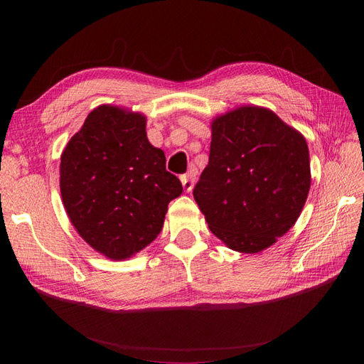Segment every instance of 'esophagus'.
Returning a JSON list of instances; mask_svg holds the SVG:
<instances>
[{
  "mask_svg": "<svg viewBox=\"0 0 364 364\" xmlns=\"http://www.w3.org/2000/svg\"><path fill=\"white\" fill-rule=\"evenodd\" d=\"M194 179H196V171L191 168L188 173L181 176V182H182V186L185 191H191L193 186H194Z\"/></svg>",
  "mask_w": 364,
  "mask_h": 364,
  "instance_id": "obj_1",
  "label": "esophagus"
}]
</instances>
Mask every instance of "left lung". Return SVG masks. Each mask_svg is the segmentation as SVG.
<instances>
[{"instance_id":"8db88e82","label":"left lung","mask_w":364,"mask_h":364,"mask_svg":"<svg viewBox=\"0 0 364 364\" xmlns=\"http://www.w3.org/2000/svg\"><path fill=\"white\" fill-rule=\"evenodd\" d=\"M209 162L194 199L232 250L270 247L296 223L311 183L305 138L270 109L241 106L214 118Z\"/></svg>"}]
</instances>
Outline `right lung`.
<instances>
[{"mask_svg": "<svg viewBox=\"0 0 364 364\" xmlns=\"http://www.w3.org/2000/svg\"><path fill=\"white\" fill-rule=\"evenodd\" d=\"M182 183L146 134V117L102 105L60 156V194L73 226L97 252L126 259L161 232Z\"/></svg>", "mask_w": 364, "mask_h": 364, "instance_id": "right-lung-1", "label": "right lung"}]
</instances>
